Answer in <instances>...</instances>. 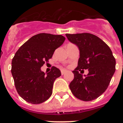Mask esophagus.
<instances>
[{"label":"esophagus","mask_w":123,"mask_h":123,"mask_svg":"<svg viewBox=\"0 0 123 123\" xmlns=\"http://www.w3.org/2000/svg\"><path fill=\"white\" fill-rule=\"evenodd\" d=\"M66 72H67V70H61L62 75L64 74H65Z\"/></svg>","instance_id":"34e87169"}]
</instances>
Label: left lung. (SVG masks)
<instances>
[{
  "instance_id": "8db88e82",
  "label": "left lung",
  "mask_w": 123,
  "mask_h": 123,
  "mask_svg": "<svg viewBox=\"0 0 123 123\" xmlns=\"http://www.w3.org/2000/svg\"><path fill=\"white\" fill-rule=\"evenodd\" d=\"M66 36L80 51L78 67L72 71L74 77L70 83V89L79 99L85 101L95 99L107 90L115 72L116 61L111 49L100 38L91 33L66 34ZM84 69H88L87 75L81 73Z\"/></svg>"
}]
</instances>
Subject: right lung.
Segmentation results:
<instances>
[{"label":"right lung","instance_id":"obj_1","mask_svg":"<svg viewBox=\"0 0 123 123\" xmlns=\"http://www.w3.org/2000/svg\"><path fill=\"white\" fill-rule=\"evenodd\" d=\"M64 40L61 35L39 33L27 41L15 54L11 72L18 94L28 103L39 104L51 97L54 82L61 72L53 67L51 72L45 73L41 68Z\"/></svg>","mask_w":123,"mask_h":123}]
</instances>
